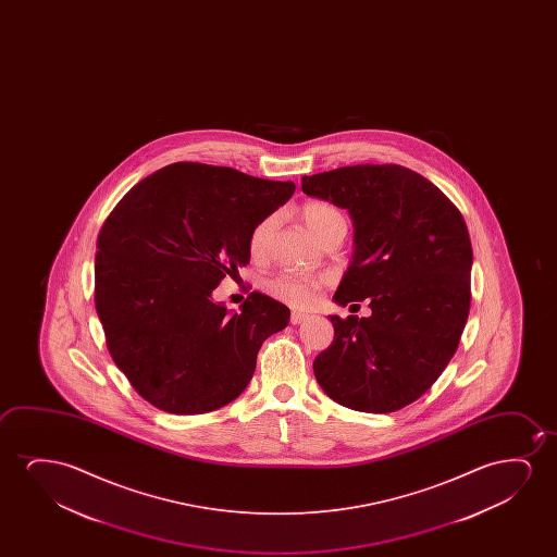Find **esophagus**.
I'll return each instance as SVG.
<instances>
[{
  "instance_id": "esophagus-1",
  "label": "esophagus",
  "mask_w": 557,
  "mask_h": 557,
  "mask_svg": "<svg viewBox=\"0 0 557 557\" xmlns=\"http://www.w3.org/2000/svg\"><path fill=\"white\" fill-rule=\"evenodd\" d=\"M306 318H308L306 313L293 312L290 313V323H293V325H298V323H302Z\"/></svg>"
}]
</instances>
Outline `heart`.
<instances>
[{
	"instance_id": "heart-1",
	"label": "heart",
	"mask_w": 557,
	"mask_h": 557,
	"mask_svg": "<svg viewBox=\"0 0 557 557\" xmlns=\"http://www.w3.org/2000/svg\"><path fill=\"white\" fill-rule=\"evenodd\" d=\"M300 219L305 222L306 228L310 230L318 239L327 236L329 232L336 226H346L343 213L327 201H306L305 206L300 207ZM274 228L275 216H267L251 230L247 247L252 259H262L267 255L270 236ZM264 287L272 297L282 300L285 305L306 308L320 289L321 277L297 274V272H280L268 277Z\"/></svg>"
}]
</instances>
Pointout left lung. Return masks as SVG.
Listing matches in <instances>:
<instances>
[{
    "mask_svg": "<svg viewBox=\"0 0 557 557\" xmlns=\"http://www.w3.org/2000/svg\"><path fill=\"white\" fill-rule=\"evenodd\" d=\"M302 191L348 209L354 257L341 306L371 298L369 318L329 315L335 338L313 374L336 404L394 412L432 388L470 312L472 244L465 219L411 169L354 165L302 176Z\"/></svg>",
    "mask_w": 557,
    "mask_h": 557,
    "instance_id": "8db88e82",
    "label": "left lung"
}]
</instances>
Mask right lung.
<instances>
[{"mask_svg": "<svg viewBox=\"0 0 557 557\" xmlns=\"http://www.w3.org/2000/svg\"><path fill=\"white\" fill-rule=\"evenodd\" d=\"M295 184L178 161L135 184L97 239L95 308L115 366L148 404L201 414L234 401L290 312L259 290L242 312L211 300L249 264V234Z\"/></svg>", "mask_w": 557, "mask_h": 557, "instance_id": "right-lung-1", "label": "right lung"}]
</instances>
